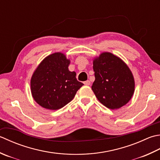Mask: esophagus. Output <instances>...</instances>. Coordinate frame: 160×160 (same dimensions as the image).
<instances>
[{
  "label": "esophagus",
  "instance_id": "34e87169",
  "mask_svg": "<svg viewBox=\"0 0 160 160\" xmlns=\"http://www.w3.org/2000/svg\"><path fill=\"white\" fill-rule=\"evenodd\" d=\"M84 84H85V85H90L91 82L89 80H87V81H85V82H84Z\"/></svg>",
  "mask_w": 160,
  "mask_h": 160
}]
</instances>
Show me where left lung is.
<instances>
[{"label":"left lung","instance_id":"obj_1","mask_svg":"<svg viewBox=\"0 0 160 160\" xmlns=\"http://www.w3.org/2000/svg\"><path fill=\"white\" fill-rule=\"evenodd\" d=\"M95 80L92 89L106 108L117 109L130 101L134 92L132 71L122 59L104 52L93 60Z\"/></svg>","mask_w":160,"mask_h":160}]
</instances>
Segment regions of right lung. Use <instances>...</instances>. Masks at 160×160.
Instances as JSON below:
<instances>
[{
	"mask_svg": "<svg viewBox=\"0 0 160 160\" xmlns=\"http://www.w3.org/2000/svg\"><path fill=\"white\" fill-rule=\"evenodd\" d=\"M70 59L64 53L55 52L41 62L31 78L32 98L42 108L56 110L71 102L84 84L75 71L68 70Z\"/></svg>",
	"mask_w": 160,
	"mask_h": 160,
	"instance_id": "add662e5",
	"label": "right lung"
}]
</instances>
